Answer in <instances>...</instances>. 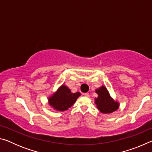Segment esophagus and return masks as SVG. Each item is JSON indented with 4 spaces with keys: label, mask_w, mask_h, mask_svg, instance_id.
I'll list each match as a JSON object with an SVG mask.
<instances>
[{
    "label": "esophagus",
    "mask_w": 152,
    "mask_h": 152,
    "mask_svg": "<svg viewBox=\"0 0 152 152\" xmlns=\"http://www.w3.org/2000/svg\"><path fill=\"white\" fill-rule=\"evenodd\" d=\"M83 95L86 97H89L90 96V94H89V93H88V92H86V93H84Z\"/></svg>",
    "instance_id": "esophagus-1"
}]
</instances>
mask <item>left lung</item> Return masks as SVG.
Wrapping results in <instances>:
<instances>
[{"label":"left lung","mask_w":152,"mask_h":152,"mask_svg":"<svg viewBox=\"0 0 152 152\" xmlns=\"http://www.w3.org/2000/svg\"><path fill=\"white\" fill-rule=\"evenodd\" d=\"M95 92L98 96L94 99V103L100 112L104 114H109L119 109L120 103L113 99L104 86H100L95 90Z\"/></svg>","instance_id":"8db88e82"}]
</instances>
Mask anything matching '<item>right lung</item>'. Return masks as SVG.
Wrapping results in <instances>:
<instances>
[{
	"label": "right lung",
	"mask_w": 152,
	"mask_h": 152,
	"mask_svg": "<svg viewBox=\"0 0 152 152\" xmlns=\"http://www.w3.org/2000/svg\"><path fill=\"white\" fill-rule=\"evenodd\" d=\"M80 92H72L70 89L65 84H62L48 97V104L56 111H65L75 103Z\"/></svg>",
	"instance_id": "add662e5"
}]
</instances>
